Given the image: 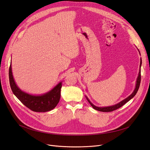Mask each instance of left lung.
Masks as SVG:
<instances>
[{"label": "left lung", "mask_w": 150, "mask_h": 150, "mask_svg": "<svg viewBox=\"0 0 150 150\" xmlns=\"http://www.w3.org/2000/svg\"><path fill=\"white\" fill-rule=\"evenodd\" d=\"M138 50L139 53L140 54V52H139L138 49ZM142 58H141L140 59V65H139L140 69L139 70V73H138V76L137 77V81H136L135 88H134V89L133 91V92L131 93L129 96H128L126 98L123 99V100H122V101H120V103L115 104V105L110 106H106V107H98V106H96L94 105V104L89 101V99H88V98L86 96V99H87L89 103V104H91V106L94 109V110H96L99 111H101V112H111V111H115V110H117V109L121 108V106H123L125 104H126L127 102H128L130 100V99H132L135 96L136 94L137 93L138 91V89L139 88L140 82H141V66H142Z\"/></svg>", "instance_id": "obj_1"}]
</instances>
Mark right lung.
I'll list each match as a JSON object with an SVG mask.
<instances>
[{
    "label": "right lung",
    "mask_w": 150,
    "mask_h": 150,
    "mask_svg": "<svg viewBox=\"0 0 150 150\" xmlns=\"http://www.w3.org/2000/svg\"><path fill=\"white\" fill-rule=\"evenodd\" d=\"M9 82L13 94L19 100L30 110L35 112H47L51 111L59 102L62 82L59 83L51 90L42 94L34 95L22 91L16 84L13 79L12 65L11 63L9 71Z\"/></svg>",
    "instance_id": "right-lung-1"
}]
</instances>
